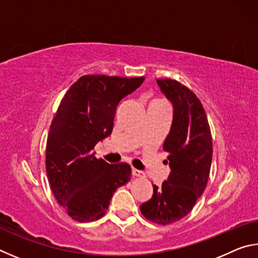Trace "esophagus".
Segmentation results:
<instances>
[{
    "label": "esophagus",
    "instance_id": "obj_1",
    "mask_svg": "<svg viewBox=\"0 0 258 258\" xmlns=\"http://www.w3.org/2000/svg\"><path fill=\"white\" fill-rule=\"evenodd\" d=\"M132 174L134 176H138V177L145 176V173H143L142 171H139V169H137V168H132Z\"/></svg>",
    "mask_w": 258,
    "mask_h": 258
}]
</instances>
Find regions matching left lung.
Masks as SVG:
<instances>
[{
	"instance_id": "left-lung-1",
	"label": "left lung",
	"mask_w": 258,
	"mask_h": 258,
	"mask_svg": "<svg viewBox=\"0 0 258 258\" xmlns=\"http://www.w3.org/2000/svg\"><path fill=\"white\" fill-rule=\"evenodd\" d=\"M157 84L173 106L171 128L163 145L171 172L160 186L152 184V197L140 211L147 220L166 225L187 215L205 191L213 142L206 112L196 94L169 78L157 80Z\"/></svg>"
}]
</instances>
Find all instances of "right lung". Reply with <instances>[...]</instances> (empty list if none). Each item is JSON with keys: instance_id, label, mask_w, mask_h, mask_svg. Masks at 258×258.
<instances>
[{"instance_id": "right-lung-1", "label": "right lung", "mask_w": 258, "mask_h": 258, "mask_svg": "<svg viewBox=\"0 0 258 258\" xmlns=\"http://www.w3.org/2000/svg\"><path fill=\"white\" fill-rule=\"evenodd\" d=\"M145 77L86 75L74 83L52 121L45 164L51 190L73 220L92 222L106 214L111 197L131 180L128 164H108L94 156L112 132L116 109Z\"/></svg>"}]
</instances>
